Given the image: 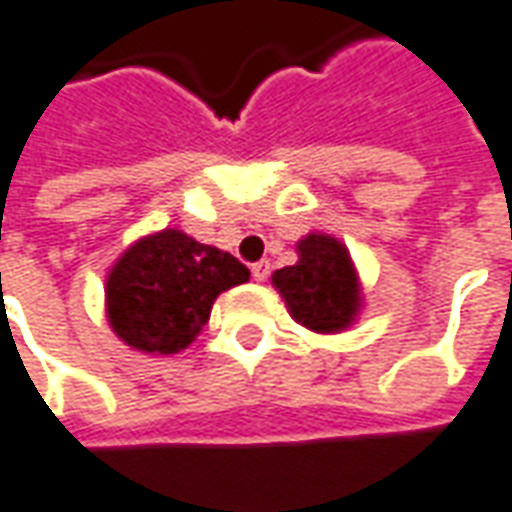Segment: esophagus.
Returning a JSON list of instances; mask_svg holds the SVG:
<instances>
[{"label":"esophagus","instance_id":"34e87169","mask_svg":"<svg viewBox=\"0 0 512 512\" xmlns=\"http://www.w3.org/2000/svg\"><path fill=\"white\" fill-rule=\"evenodd\" d=\"M250 273H253V278H256V281H267V278H270V262H256L253 264V267H250Z\"/></svg>","mask_w":512,"mask_h":512}]
</instances>
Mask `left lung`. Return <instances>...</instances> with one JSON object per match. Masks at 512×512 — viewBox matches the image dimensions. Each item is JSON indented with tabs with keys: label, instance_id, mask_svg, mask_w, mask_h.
Returning <instances> with one entry per match:
<instances>
[{
	"label": "left lung",
	"instance_id": "obj_1",
	"mask_svg": "<svg viewBox=\"0 0 512 512\" xmlns=\"http://www.w3.org/2000/svg\"><path fill=\"white\" fill-rule=\"evenodd\" d=\"M298 262L273 273L292 317L312 331L345 329L359 309L357 273L348 250L326 234L298 242Z\"/></svg>",
	"mask_w": 512,
	"mask_h": 512
}]
</instances>
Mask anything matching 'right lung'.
I'll return each instance as SVG.
<instances>
[{"label": "right lung", "mask_w": 512, "mask_h": 512, "mask_svg": "<svg viewBox=\"0 0 512 512\" xmlns=\"http://www.w3.org/2000/svg\"><path fill=\"white\" fill-rule=\"evenodd\" d=\"M248 278L231 253L167 228L114 264L105 284L108 323L144 354H178L209 323L214 298Z\"/></svg>", "instance_id": "right-lung-1"}]
</instances>
